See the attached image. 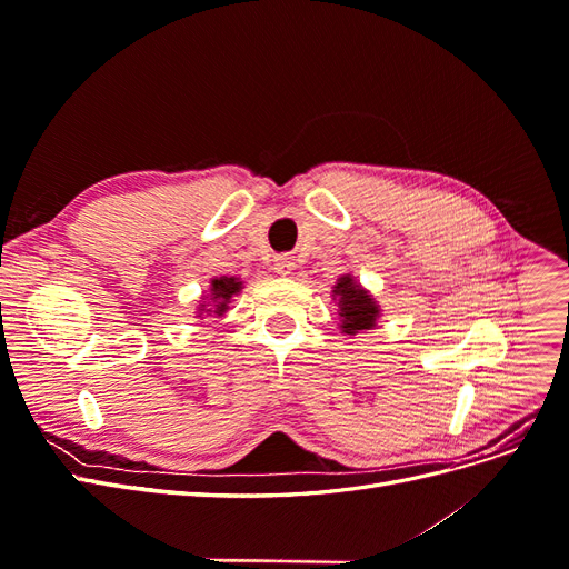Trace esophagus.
Here are the masks:
<instances>
[{
	"instance_id": "34e87169",
	"label": "esophagus",
	"mask_w": 569,
	"mask_h": 569,
	"mask_svg": "<svg viewBox=\"0 0 569 569\" xmlns=\"http://www.w3.org/2000/svg\"><path fill=\"white\" fill-rule=\"evenodd\" d=\"M272 268L278 274H291V270H295V256H287V253L278 256V258H274Z\"/></svg>"
}]
</instances>
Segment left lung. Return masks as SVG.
Segmentation results:
<instances>
[{
    "mask_svg": "<svg viewBox=\"0 0 569 569\" xmlns=\"http://www.w3.org/2000/svg\"><path fill=\"white\" fill-rule=\"evenodd\" d=\"M332 299L337 303L341 335L356 337L360 332L375 330L377 320L382 316L380 303L375 301L370 291L351 272L339 274V280L332 287Z\"/></svg>",
    "mask_w": 569,
    "mask_h": 569,
    "instance_id": "obj_1",
    "label": "left lung"
}]
</instances>
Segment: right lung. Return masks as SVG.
<instances>
[{"label":"right lung","instance_id":"obj_1","mask_svg":"<svg viewBox=\"0 0 569 569\" xmlns=\"http://www.w3.org/2000/svg\"><path fill=\"white\" fill-rule=\"evenodd\" d=\"M242 289H244V282L239 278H228V274H222V278H213L209 284V291H203V297L197 306V318L203 320V316L206 318L226 316L230 311L232 299Z\"/></svg>","mask_w":569,"mask_h":569}]
</instances>
